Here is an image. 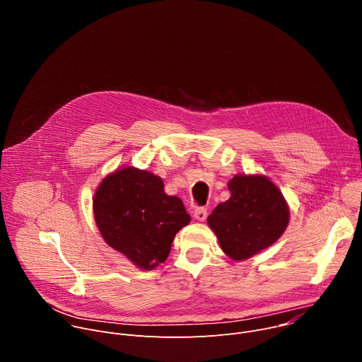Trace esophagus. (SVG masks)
Returning <instances> with one entry per match:
<instances>
[{
  "label": "esophagus",
  "instance_id": "34e87169",
  "mask_svg": "<svg viewBox=\"0 0 362 362\" xmlns=\"http://www.w3.org/2000/svg\"><path fill=\"white\" fill-rule=\"evenodd\" d=\"M193 218H194L196 221L203 222L206 218H208V209H204V208H197V209H194Z\"/></svg>",
  "mask_w": 362,
  "mask_h": 362
}]
</instances>
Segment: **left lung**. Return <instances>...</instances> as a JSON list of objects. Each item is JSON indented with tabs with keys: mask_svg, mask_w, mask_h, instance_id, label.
<instances>
[{
	"mask_svg": "<svg viewBox=\"0 0 362 362\" xmlns=\"http://www.w3.org/2000/svg\"><path fill=\"white\" fill-rule=\"evenodd\" d=\"M230 197L208 218L222 250L233 261H245L274 245L289 223L282 192L259 175H236L229 183Z\"/></svg>",
	"mask_w": 362,
	"mask_h": 362,
	"instance_id": "1",
	"label": "left lung"
}]
</instances>
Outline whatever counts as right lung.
<instances>
[{
  "instance_id": "add662e5",
  "label": "right lung",
  "mask_w": 362,
  "mask_h": 362,
  "mask_svg": "<svg viewBox=\"0 0 362 362\" xmlns=\"http://www.w3.org/2000/svg\"><path fill=\"white\" fill-rule=\"evenodd\" d=\"M93 212L106 243L141 269L163 264L176 233L190 222L183 202L165 193L159 176L132 166L103 179Z\"/></svg>"
}]
</instances>
